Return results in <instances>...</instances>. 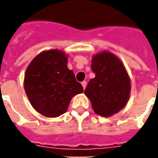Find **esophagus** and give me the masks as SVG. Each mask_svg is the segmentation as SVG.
I'll use <instances>...</instances> for the list:
<instances>
[{"label": "esophagus", "mask_w": 158, "mask_h": 158, "mask_svg": "<svg viewBox=\"0 0 158 158\" xmlns=\"http://www.w3.org/2000/svg\"><path fill=\"white\" fill-rule=\"evenodd\" d=\"M81 85H82L83 88H84V89H85L86 85H87V82H86V81H83V82L81 83Z\"/></svg>", "instance_id": "esophagus-1"}]
</instances>
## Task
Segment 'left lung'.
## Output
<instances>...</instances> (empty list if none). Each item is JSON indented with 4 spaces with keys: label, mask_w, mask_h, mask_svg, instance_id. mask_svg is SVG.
Segmentation results:
<instances>
[{
    "label": "left lung",
    "mask_w": 158,
    "mask_h": 158,
    "mask_svg": "<svg viewBox=\"0 0 158 158\" xmlns=\"http://www.w3.org/2000/svg\"><path fill=\"white\" fill-rule=\"evenodd\" d=\"M92 72L96 74L85 89L95 113L112 116L124 107L129 98L130 80L125 68L116 56L103 52L93 56Z\"/></svg>",
    "instance_id": "left-lung-1"
}]
</instances>
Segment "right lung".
<instances>
[{"instance_id":"add662e5","label":"right lung","mask_w":158,"mask_h":158,"mask_svg":"<svg viewBox=\"0 0 158 158\" xmlns=\"http://www.w3.org/2000/svg\"><path fill=\"white\" fill-rule=\"evenodd\" d=\"M64 52L51 50L34 58L26 70L24 89L33 107L42 115L56 118L68 110L73 96L84 91Z\"/></svg>"}]
</instances>
